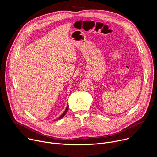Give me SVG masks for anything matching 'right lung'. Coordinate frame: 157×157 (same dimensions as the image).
<instances>
[{
  "mask_svg": "<svg viewBox=\"0 0 157 157\" xmlns=\"http://www.w3.org/2000/svg\"><path fill=\"white\" fill-rule=\"evenodd\" d=\"M68 105H67V108H66V109H65V112H63V114H62V115L59 118H57V120H60V119H61V118H62L64 116H65V115L66 114V113L67 112V111H68Z\"/></svg>",
  "mask_w": 157,
  "mask_h": 157,
  "instance_id": "add662e5",
  "label": "right lung"
}]
</instances>
